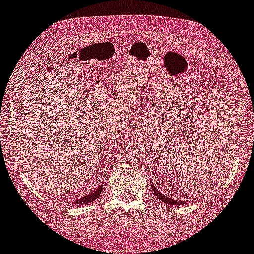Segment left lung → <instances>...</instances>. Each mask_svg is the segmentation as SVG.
Segmentation results:
<instances>
[{"label": "left lung", "mask_w": 254, "mask_h": 254, "mask_svg": "<svg viewBox=\"0 0 254 254\" xmlns=\"http://www.w3.org/2000/svg\"><path fill=\"white\" fill-rule=\"evenodd\" d=\"M152 190H154V193L155 195L158 197V200H161L162 202L164 203H169V204H184V201H177V200H173V199H170V197L163 195V194H161V192H158L157 189H156V186L152 184Z\"/></svg>", "instance_id": "left-lung-1"}]
</instances>
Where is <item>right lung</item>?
Segmentation results:
<instances>
[{
    "label": "right lung",
    "instance_id": "right-lung-1",
    "mask_svg": "<svg viewBox=\"0 0 254 254\" xmlns=\"http://www.w3.org/2000/svg\"><path fill=\"white\" fill-rule=\"evenodd\" d=\"M103 190V185L100 184V186L96 190H93L91 194H89V195H86L85 197H81V199L74 201V203L78 204V206H81V204H85V203H90L92 202V201H95L96 199H98V196L100 195V193H102Z\"/></svg>",
    "mask_w": 254,
    "mask_h": 254
}]
</instances>
